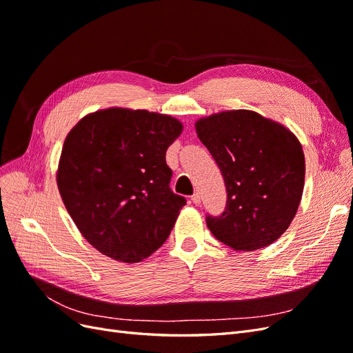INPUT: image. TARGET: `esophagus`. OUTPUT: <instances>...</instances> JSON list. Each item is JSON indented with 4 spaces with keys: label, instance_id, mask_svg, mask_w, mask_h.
Here are the masks:
<instances>
[{
    "label": "esophagus",
    "instance_id": "34e87169",
    "mask_svg": "<svg viewBox=\"0 0 353 353\" xmlns=\"http://www.w3.org/2000/svg\"><path fill=\"white\" fill-rule=\"evenodd\" d=\"M191 201H193L194 205H200V201H201V197H200V194H199V193H194L193 196H191Z\"/></svg>",
    "mask_w": 353,
    "mask_h": 353
}]
</instances>
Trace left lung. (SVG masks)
<instances>
[{
  "label": "left lung",
  "instance_id": "8db88e82",
  "mask_svg": "<svg viewBox=\"0 0 353 353\" xmlns=\"http://www.w3.org/2000/svg\"><path fill=\"white\" fill-rule=\"evenodd\" d=\"M196 132L219 166L227 208L208 216L210 232L232 250H259L290 225L305 185V154L297 137L252 110L201 117Z\"/></svg>",
  "mask_w": 353,
  "mask_h": 353
}]
</instances>
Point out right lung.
Masks as SVG:
<instances>
[{
  "mask_svg": "<svg viewBox=\"0 0 353 353\" xmlns=\"http://www.w3.org/2000/svg\"><path fill=\"white\" fill-rule=\"evenodd\" d=\"M183 132L172 116L110 108L72 128L57 187L74 225L109 258L141 262L172 231L183 196L169 188L166 150Z\"/></svg>",
  "mask_w": 353,
  "mask_h": 353,
  "instance_id": "obj_1",
  "label": "right lung"
}]
</instances>
